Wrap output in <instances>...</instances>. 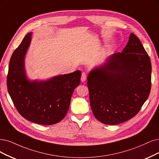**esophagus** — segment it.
Instances as JSON below:
<instances>
[{
	"label": "esophagus",
	"instance_id": "34e87169",
	"mask_svg": "<svg viewBox=\"0 0 159 159\" xmlns=\"http://www.w3.org/2000/svg\"><path fill=\"white\" fill-rule=\"evenodd\" d=\"M86 77H87V75L86 74L85 72H83L82 73V75H81V81L82 82H85L86 80Z\"/></svg>",
	"mask_w": 159,
	"mask_h": 159
}]
</instances>
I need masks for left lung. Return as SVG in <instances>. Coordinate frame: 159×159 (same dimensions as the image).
Returning <instances> with one entry per match:
<instances>
[{"instance_id": "obj_1", "label": "left lung", "mask_w": 159, "mask_h": 159, "mask_svg": "<svg viewBox=\"0 0 159 159\" xmlns=\"http://www.w3.org/2000/svg\"><path fill=\"white\" fill-rule=\"evenodd\" d=\"M87 86L92 111L99 122L117 125L138 113L150 93L151 63L136 35L131 33L122 52L89 73Z\"/></svg>"}]
</instances>
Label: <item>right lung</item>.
<instances>
[{"instance_id":"right-lung-1","label":"right lung","mask_w":159,"mask_h":159,"mask_svg":"<svg viewBox=\"0 0 159 159\" xmlns=\"http://www.w3.org/2000/svg\"><path fill=\"white\" fill-rule=\"evenodd\" d=\"M31 33L23 38L11 56L7 88L15 107L25 119L52 125L66 116L74 90L80 84V70L59 75L44 82L29 81L24 70V57Z\"/></svg>"}]
</instances>
